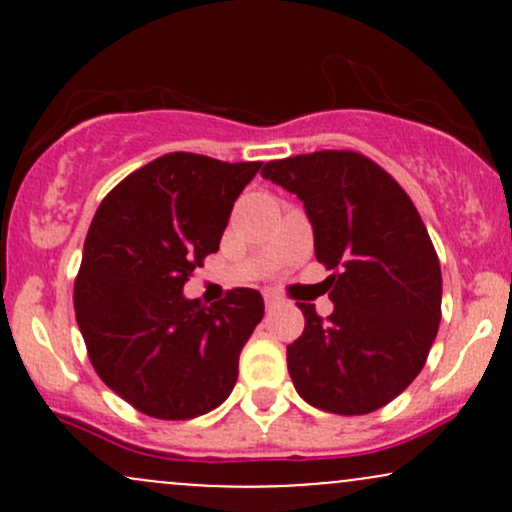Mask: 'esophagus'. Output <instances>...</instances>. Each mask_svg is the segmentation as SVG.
<instances>
[{
    "instance_id": "obj_1",
    "label": "esophagus",
    "mask_w": 512,
    "mask_h": 512,
    "mask_svg": "<svg viewBox=\"0 0 512 512\" xmlns=\"http://www.w3.org/2000/svg\"><path fill=\"white\" fill-rule=\"evenodd\" d=\"M264 305H267V310L279 308V305H281L279 296H274V293H264Z\"/></svg>"
}]
</instances>
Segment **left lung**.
Here are the masks:
<instances>
[{
    "mask_svg": "<svg viewBox=\"0 0 512 512\" xmlns=\"http://www.w3.org/2000/svg\"><path fill=\"white\" fill-rule=\"evenodd\" d=\"M262 178L301 199L317 262L334 269L327 320L298 303L305 330L286 346L296 392L342 416L385 407L421 373L440 325V262L419 211L356 151L269 161Z\"/></svg>",
    "mask_w": 512,
    "mask_h": 512,
    "instance_id": "8db88e82",
    "label": "left lung"
}]
</instances>
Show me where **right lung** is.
Segmentation results:
<instances>
[{"label": "right lung", "instance_id": "right-lung-1", "mask_svg": "<svg viewBox=\"0 0 512 512\" xmlns=\"http://www.w3.org/2000/svg\"><path fill=\"white\" fill-rule=\"evenodd\" d=\"M262 163L166 154L103 199L84 243L74 310L88 358L115 395L154 419L207 414L231 395L264 301L233 289L204 308L182 286L219 250Z\"/></svg>", "mask_w": 512, "mask_h": 512}]
</instances>
